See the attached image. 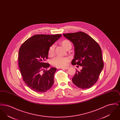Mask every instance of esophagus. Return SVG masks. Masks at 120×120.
I'll return each mask as SVG.
<instances>
[{
  "label": "esophagus",
  "instance_id": "obj_1",
  "mask_svg": "<svg viewBox=\"0 0 120 120\" xmlns=\"http://www.w3.org/2000/svg\"><path fill=\"white\" fill-rule=\"evenodd\" d=\"M61 69H68L69 68V67H65V68H61Z\"/></svg>",
  "mask_w": 120,
  "mask_h": 120
}]
</instances>
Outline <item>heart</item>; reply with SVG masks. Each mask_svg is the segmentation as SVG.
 <instances>
[{
  "mask_svg": "<svg viewBox=\"0 0 120 120\" xmlns=\"http://www.w3.org/2000/svg\"><path fill=\"white\" fill-rule=\"evenodd\" d=\"M61 44L65 49H67L69 47H71V42L69 40H62L61 42ZM54 48L55 45H52L49 47L48 50V55L49 57H52V56H53L54 53ZM69 60L70 58L67 57H57L52 60V63L54 66L60 68L66 67Z\"/></svg>",
  "mask_w": 120,
  "mask_h": 120,
  "instance_id": "b5f03b06",
  "label": "heart"
}]
</instances>
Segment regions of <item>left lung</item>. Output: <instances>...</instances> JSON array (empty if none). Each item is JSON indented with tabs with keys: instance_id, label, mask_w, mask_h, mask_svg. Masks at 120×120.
<instances>
[{
	"instance_id": "left-lung-1",
	"label": "left lung",
	"mask_w": 120,
	"mask_h": 120,
	"mask_svg": "<svg viewBox=\"0 0 120 120\" xmlns=\"http://www.w3.org/2000/svg\"><path fill=\"white\" fill-rule=\"evenodd\" d=\"M63 35L74 46V58L71 64L82 67L80 71L76 70L72 78L73 83L82 89L91 87L97 82L103 68L100 47L90 36L81 31Z\"/></svg>"
}]
</instances>
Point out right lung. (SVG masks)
Returning <instances> with one entry per match:
<instances>
[{
    "label": "right lung",
    "mask_w": 120,
    "mask_h": 120,
    "mask_svg": "<svg viewBox=\"0 0 120 120\" xmlns=\"http://www.w3.org/2000/svg\"><path fill=\"white\" fill-rule=\"evenodd\" d=\"M62 35L36 34L30 38L21 46L18 54V64L23 81L31 90L44 93L53 84L54 74L57 69L45 62L48 57L49 47ZM44 73L42 74L41 71Z\"/></svg>",
    "instance_id": "right-lung-1"
}]
</instances>
